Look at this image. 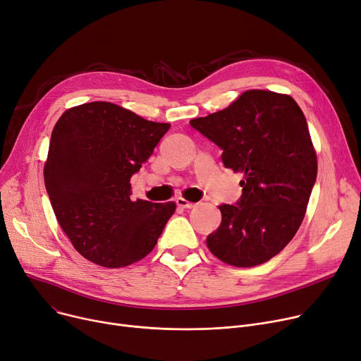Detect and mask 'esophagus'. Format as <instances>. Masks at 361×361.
I'll list each match as a JSON object with an SVG mask.
<instances>
[{"instance_id": "esophagus-1", "label": "esophagus", "mask_w": 361, "mask_h": 361, "mask_svg": "<svg viewBox=\"0 0 361 361\" xmlns=\"http://www.w3.org/2000/svg\"><path fill=\"white\" fill-rule=\"evenodd\" d=\"M176 205L178 207H180V208H192V207H195V204L194 202H189V201H186L185 198H176Z\"/></svg>"}]
</instances>
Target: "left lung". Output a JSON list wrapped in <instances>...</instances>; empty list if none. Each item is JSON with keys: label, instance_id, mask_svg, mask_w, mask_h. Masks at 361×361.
Wrapping results in <instances>:
<instances>
[{"label": "left lung", "instance_id": "8db88e82", "mask_svg": "<svg viewBox=\"0 0 361 361\" xmlns=\"http://www.w3.org/2000/svg\"><path fill=\"white\" fill-rule=\"evenodd\" d=\"M221 148L223 164L242 172V197L221 204V223L207 236L220 261L261 265L299 230L317 175L306 118L290 96L247 90L228 108L189 122Z\"/></svg>", "mask_w": 361, "mask_h": 361}]
</instances>
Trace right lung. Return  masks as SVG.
<instances>
[{
	"mask_svg": "<svg viewBox=\"0 0 361 361\" xmlns=\"http://www.w3.org/2000/svg\"><path fill=\"white\" fill-rule=\"evenodd\" d=\"M169 128L109 102L75 106L58 119L45 186L59 226L86 259L121 268L156 246L176 205L133 201L130 179Z\"/></svg>",
	"mask_w": 361,
	"mask_h": 361,
	"instance_id": "1",
	"label": "right lung"
}]
</instances>
